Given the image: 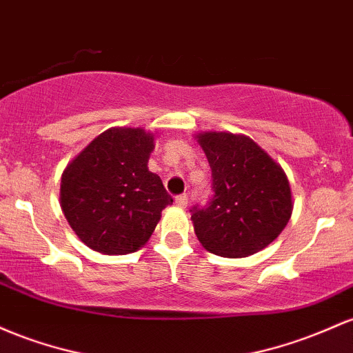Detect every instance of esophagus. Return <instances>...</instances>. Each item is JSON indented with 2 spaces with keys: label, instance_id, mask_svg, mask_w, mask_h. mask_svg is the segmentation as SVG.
Here are the masks:
<instances>
[{
  "label": "esophagus",
  "instance_id": "1",
  "mask_svg": "<svg viewBox=\"0 0 353 353\" xmlns=\"http://www.w3.org/2000/svg\"><path fill=\"white\" fill-rule=\"evenodd\" d=\"M175 203H176L180 208H187V205H188V195H187V193H183V195L175 196Z\"/></svg>",
  "mask_w": 353,
  "mask_h": 353
}]
</instances>
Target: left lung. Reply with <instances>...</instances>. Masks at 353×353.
<instances>
[{"label": "left lung", "instance_id": "obj_1", "mask_svg": "<svg viewBox=\"0 0 353 353\" xmlns=\"http://www.w3.org/2000/svg\"><path fill=\"white\" fill-rule=\"evenodd\" d=\"M208 158L213 196L192 208L196 239L220 256L253 255L282 233L292 216V192L282 166L252 138L228 132L198 133Z\"/></svg>", "mask_w": 353, "mask_h": 353}]
</instances>
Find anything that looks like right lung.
Segmentation results:
<instances>
[{
    "instance_id": "add662e5",
    "label": "right lung",
    "mask_w": 353,
    "mask_h": 353,
    "mask_svg": "<svg viewBox=\"0 0 353 353\" xmlns=\"http://www.w3.org/2000/svg\"><path fill=\"white\" fill-rule=\"evenodd\" d=\"M155 137L143 128H110L66 166L59 205L86 247L126 255L150 240L161 210L173 203L148 170Z\"/></svg>"
}]
</instances>
